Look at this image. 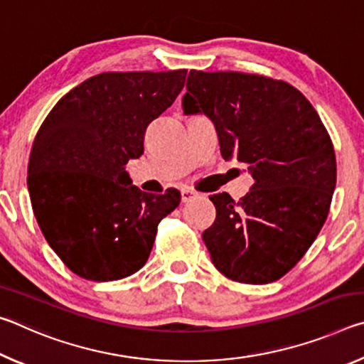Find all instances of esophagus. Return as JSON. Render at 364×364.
I'll list each match as a JSON object with an SVG mask.
<instances>
[{
    "mask_svg": "<svg viewBox=\"0 0 364 364\" xmlns=\"http://www.w3.org/2000/svg\"><path fill=\"white\" fill-rule=\"evenodd\" d=\"M196 196H197V193H196V191L191 189V188H183L181 189V200L183 202H188V200H191Z\"/></svg>",
    "mask_w": 364,
    "mask_h": 364,
    "instance_id": "34e87169",
    "label": "esophagus"
}]
</instances>
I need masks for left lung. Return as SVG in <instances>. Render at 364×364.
Here are the masks:
<instances>
[{"mask_svg": "<svg viewBox=\"0 0 364 364\" xmlns=\"http://www.w3.org/2000/svg\"><path fill=\"white\" fill-rule=\"evenodd\" d=\"M184 115H205L221 156L249 167L241 200L210 197L217 218L202 232L226 278L267 284L284 276L315 241L336 189V154L310 101L286 82L239 72L188 75Z\"/></svg>", "mask_w": 364, "mask_h": 364, "instance_id": "8db88e82", "label": "left lung"}]
</instances>
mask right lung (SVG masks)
<instances>
[{
  "mask_svg": "<svg viewBox=\"0 0 364 364\" xmlns=\"http://www.w3.org/2000/svg\"><path fill=\"white\" fill-rule=\"evenodd\" d=\"M186 70L107 72L70 90L43 122L27 186L48 244L73 273L115 281L149 258L160 220L180 193L147 194L127 171L144 152L149 123L184 86Z\"/></svg>",
  "mask_w": 364,
  "mask_h": 364,
  "instance_id": "obj_1",
  "label": "right lung"
}]
</instances>
